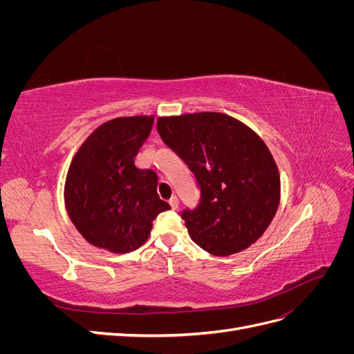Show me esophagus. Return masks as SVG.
Masks as SVG:
<instances>
[{
	"label": "esophagus",
	"instance_id": "obj_1",
	"mask_svg": "<svg viewBox=\"0 0 354 354\" xmlns=\"http://www.w3.org/2000/svg\"><path fill=\"white\" fill-rule=\"evenodd\" d=\"M169 205H171V208H173V209L178 208V199H177V196H173V198L169 199Z\"/></svg>",
	"mask_w": 354,
	"mask_h": 354
}]
</instances>
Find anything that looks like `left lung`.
<instances>
[{
    "mask_svg": "<svg viewBox=\"0 0 354 354\" xmlns=\"http://www.w3.org/2000/svg\"><path fill=\"white\" fill-rule=\"evenodd\" d=\"M156 128L201 189L198 207L181 212L192 241L226 257L261 238L281 201L279 171L261 138L218 112L162 116Z\"/></svg>",
    "mask_w": 354,
    "mask_h": 354,
    "instance_id": "left-lung-1",
    "label": "left lung"
}]
</instances>
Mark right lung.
<instances>
[{
  "instance_id": "right-lung-1",
  "label": "right lung",
  "mask_w": 354,
  "mask_h": 354,
  "mask_svg": "<svg viewBox=\"0 0 354 354\" xmlns=\"http://www.w3.org/2000/svg\"><path fill=\"white\" fill-rule=\"evenodd\" d=\"M153 116L115 118L102 124L75 153L65 183L73 226L91 245L115 254L147 241L152 221L171 207L158 196V176L134 165Z\"/></svg>"
}]
</instances>
